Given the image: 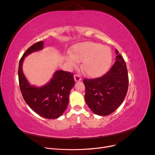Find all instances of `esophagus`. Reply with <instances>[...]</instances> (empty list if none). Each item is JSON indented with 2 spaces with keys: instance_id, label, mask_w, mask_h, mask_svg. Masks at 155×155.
Wrapping results in <instances>:
<instances>
[{
  "instance_id": "obj_1",
  "label": "esophagus",
  "mask_w": 155,
  "mask_h": 155,
  "mask_svg": "<svg viewBox=\"0 0 155 155\" xmlns=\"http://www.w3.org/2000/svg\"><path fill=\"white\" fill-rule=\"evenodd\" d=\"M74 78L75 81H76V82H78V81L81 80V78L80 76H79V75H78V74H75Z\"/></svg>"
}]
</instances>
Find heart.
I'll use <instances>...</instances> for the list:
<instances>
[{
	"label": "heart",
	"instance_id": "heart-1",
	"mask_svg": "<svg viewBox=\"0 0 155 155\" xmlns=\"http://www.w3.org/2000/svg\"><path fill=\"white\" fill-rule=\"evenodd\" d=\"M112 51L107 46L93 42H86L76 45L71 55L66 58L70 67H75L78 62H83L81 70L87 76L96 78L109 70L112 62Z\"/></svg>",
	"mask_w": 155,
	"mask_h": 155
}]
</instances>
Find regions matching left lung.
<instances>
[{"instance_id":"1","label":"left lung","mask_w":155,"mask_h":155,"mask_svg":"<svg viewBox=\"0 0 155 155\" xmlns=\"http://www.w3.org/2000/svg\"><path fill=\"white\" fill-rule=\"evenodd\" d=\"M116 61L101 78L85 79V99L94 113L107 116L115 111L124 101L129 86L128 72L123 58L116 50Z\"/></svg>"}]
</instances>
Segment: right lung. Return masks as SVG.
I'll use <instances>...</instances> for the list:
<instances>
[{
  "label": "right lung",
  "mask_w": 155,
  "mask_h": 155,
  "mask_svg": "<svg viewBox=\"0 0 155 155\" xmlns=\"http://www.w3.org/2000/svg\"><path fill=\"white\" fill-rule=\"evenodd\" d=\"M43 46V41L37 42L23 54L18 64V82L22 97L31 109L45 118L55 119L61 116L67 108L70 92L75 81L73 74L57 70L50 82L44 86L30 85L22 72V63L27 55L42 50Z\"/></svg>",
  "instance_id": "right-lung-1"
}]
</instances>
